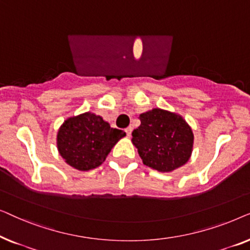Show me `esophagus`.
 <instances>
[{
	"instance_id": "esophagus-1",
	"label": "esophagus",
	"mask_w": 250,
	"mask_h": 250,
	"mask_svg": "<svg viewBox=\"0 0 250 250\" xmlns=\"http://www.w3.org/2000/svg\"><path fill=\"white\" fill-rule=\"evenodd\" d=\"M132 131H133L132 126H128V127L125 129V132H126V135H127V136H131V134H132Z\"/></svg>"
}]
</instances>
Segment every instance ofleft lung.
Here are the masks:
<instances>
[{
  "instance_id": "1",
  "label": "left lung",
  "mask_w": 250,
  "mask_h": 250,
  "mask_svg": "<svg viewBox=\"0 0 250 250\" xmlns=\"http://www.w3.org/2000/svg\"><path fill=\"white\" fill-rule=\"evenodd\" d=\"M139 118L141 125L132 132V142L145 165L172 172L190 159L193 133L180 115L156 108Z\"/></svg>"
}]
</instances>
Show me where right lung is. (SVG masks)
I'll return each mask as SVG.
<instances>
[{"label":"right lung","instance_id":"add662e5","mask_svg":"<svg viewBox=\"0 0 250 250\" xmlns=\"http://www.w3.org/2000/svg\"><path fill=\"white\" fill-rule=\"evenodd\" d=\"M125 135L122 129L110 127L100 116L85 112L64 121L58 131L57 146L68 165L90 170L100 166Z\"/></svg>","mask_w":250,"mask_h":250}]
</instances>
